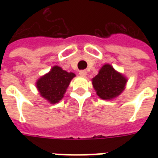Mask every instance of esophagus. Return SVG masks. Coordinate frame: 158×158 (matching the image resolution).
I'll use <instances>...</instances> for the list:
<instances>
[{
	"mask_svg": "<svg viewBox=\"0 0 158 158\" xmlns=\"http://www.w3.org/2000/svg\"><path fill=\"white\" fill-rule=\"evenodd\" d=\"M79 75L82 76V77H85L87 75V71L86 70H81V71H79Z\"/></svg>",
	"mask_w": 158,
	"mask_h": 158,
	"instance_id": "1",
	"label": "esophagus"
}]
</instances>
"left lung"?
<instances>
[{
	"label": "left lung",
	"instance_id": "obj_1",
	"mask_svg": "<svg viewBox=\"0 0 158 158\" xmlns=\"http://www.w3.org/2000/svg\"><path fill=\"white\" fill-rule=\"evenodd\" d=\"M93 88L101 99L110 101L115 99L124 90L128 79L118 72L113 66L106 63L101 68L98 74L92 79Z\"/></svg>",
	"mask_w": 158,
	"mask_h": 158
}]
</instances>
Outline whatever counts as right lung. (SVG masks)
<instances>
[{
	"instance_id": "obj_1",
	"label": "right lung",
	"mask_w": 158,
	"mask_h": 158,
	"mask_svg": "<svg viewBox=\"0 0 158 158\" xmlns=\"http://www.w3.org/2000/svg\"><path fill=\"white\" fill-rule=\"evenodd\" d=\"M75 76V73L67 72L59 66H53L47 73L37 79L36 88L41 97L51 104H56L63 98L69 84Z\"/></svg>"
}]
</instances>
